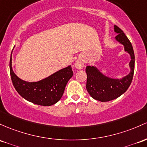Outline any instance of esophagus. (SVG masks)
Instances as JSON below:
<instances>
[{
  "instance_id": "34e87169",
  "label": "esophagus",
  "mask_w": 147,
  "mask_h": 147,
  "mask_svg": "<svg viewBox=\"0 0 147 147\" xmlns=\"http://www.w3.org/2000/svg\"><path fill=\"white\" fill-rule=\"evenodd\" d=\"M84 66V62L82 59H77V61L75 62V67L78 70H81Z\"/></svg>"
}]
</instances>
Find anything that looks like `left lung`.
<instances>
[{
	"instance_id": "1",
	"label": "left lung",
	"mask_w": 147,
	"mask_h": 147,
	"mask_svg": "<svg viewBox=\"0 0 147 147\" xmlns=\"http://www.w3.org/2000/svg\"><path fill=\"white\" fill-rule=\"evenodd\" d=\"M114 32L117 33L115 40L123 45L124 50L130 56L129 67L130 71L122 78H112L104 75L96 65L86 66V89L92 98L101 102H107L119 98L123 94L133 80L135 70V54L130 40L123 31L114 25Z\"/></svg>"
}]
</instances>
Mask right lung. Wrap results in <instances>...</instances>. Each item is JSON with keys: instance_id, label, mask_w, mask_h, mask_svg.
<instances>
[{"instance_id": "obj_1", "label": "right lung", "mask_w": 147, "mask_h": 147, "mask_svg": "<svg viewBox=\"0 0 147 147\" xmlns=\"http://www.w3.org/2000/svg\"><path fill=\"white\" fill-rule=\"evenodd\" d=\"M9 70L12 84L19 94L29 102L42 106H51L59 101L67 82L73 75L72 67L69 65L40 81H24L17 77L12 70V54Z\"/></svg>"}]
</instances>
